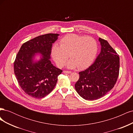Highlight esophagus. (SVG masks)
Returning a JSON list of instances; mask_svg holds the SVG:
<instances>
[{
  "label": "esophagus",
  "instance_id": "34e87169",
  "mask_svg": "<svg viewBox=\"0 0 133 133\" xmlns=\"http://www.w3.org/2000/svg\"><path fill=\"white\" fill-rule=\"evenodd\" d=\"M63 72H64V73H68V74H69V73H71V71H66V70H64Z\"/></svg>",
  "mask_w": 133,
  "mask_h": 133
}]
</instances>
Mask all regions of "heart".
Instances as JSON below:
<instances>
[{
	"mask_svg": "<svg viewBox=\"0 0 133 133\" xmlns=\"http://www.w3.org/2000/svg\"><path fill=\"white\" fill-rule=\"evenodd\" d=\"M98 50L96 40L91 37L68 34L60 42V46L54 45L51 48V55L57 65L63 67L68 58L71 59L66 66L69 68L84 69L95 59Z\"/></svg>",
	"mask_w": 133,
	"mask_h": 133,
	"instance_id": "obj_1",
	"label": "heart"
}]
</instances>
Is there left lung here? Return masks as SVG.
Instances as JSON below:
<instances>
[{"instance_id":"left-lung-1","label":"left lung","mask_w":133,"mask_h":133,"mask_svg":"<svg viewBox=\"0 0 133 133\" xmlns=\"http://www.w3.org/2000/svg\"><path fill=\"white\" fill-rule=\"evenodd\" d=\"M101 51L95 62L80 71L75 84L79 95L88 100L98 99L112 89L119 73V57L105 40L99 38Z\"/></svg>"}]
</instances>
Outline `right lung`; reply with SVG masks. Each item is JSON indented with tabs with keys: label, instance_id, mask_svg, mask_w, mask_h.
<instances>
[{
	"label": "right lung",
	"instance_id": "add662e5",
	"mask_svg": "<svg viewBox=\"0 0 133 133\" xmlns=\"http://www.w3.org/2000/svg\"><path fill=\"white\" fill-rule=\"evenodd\" d=\"M59 35L49 33L32 39L23 44L16 56L14 74L23 90L32 97L41 99L49 94L62 73L50 60L52 45ZM35 53L42 55L37 62L34 60Z\"/></svg>",
	"mask_w": 133,
	"mask_h": 133
}]
</instances>
